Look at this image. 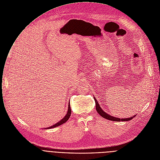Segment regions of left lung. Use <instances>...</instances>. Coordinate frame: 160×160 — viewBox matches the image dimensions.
Instances as JSON below:
<instances>
[{"mask_svg": "<svg viewBox=\"0 0 160 160\" xmlns=\"http://www.w3.org/2000/svg\"><path fill=\"white\" fill-rule=\"evenodd\" d=\"M94 100H95V103H96V109H97V112L103 118L110 120H112V121H117V122H120V121H129L131 119H132L134 117H136V115L131 117V118H116V117H113L110 115H108V113H105L100 107L98 102H97V100H96L95 98H94Z\"/></svg>", "mask_w": 160, "mask_h": 160, "instance_id": "obj_1", "label": "left lung"}]
</instances>
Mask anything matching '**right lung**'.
<instances>
[{"label": "right lung", "mask_w": 160, "mask_h": 160, "mask_svg": "<svg viewBox=\"0 0 160 160\" xmlns=\"http://www.w3.org/2000/svg\"><path fill=\"white\" fill-rule=\"evenodd\" d=\"M68 113L66 114V115L63 117V118H62L60 122H57V123H55V125L50 127H48L47 129H52V128H54V127H58L63 123H64L66 122H67L68 120V119L69 118V117H71V107H70V103H69V105H68Z\"/></svg>", "instance_id": "add662e5"}]
</instances>
